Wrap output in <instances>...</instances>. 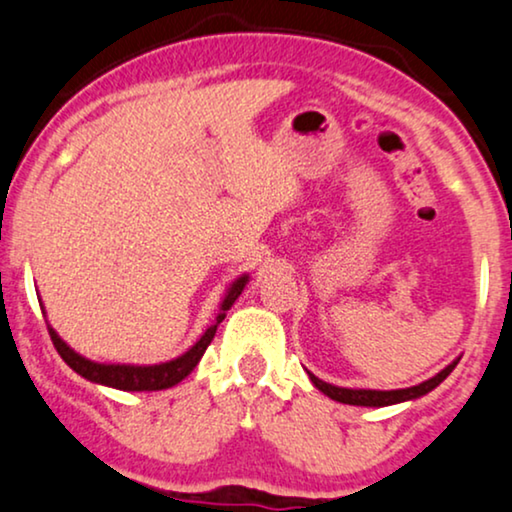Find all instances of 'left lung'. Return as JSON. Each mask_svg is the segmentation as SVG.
Here are the masks:
<instances>
[{
  "mask_svg": "<svg viewBox=\"0 0 512 512\" xmlns=\"http://www.w3.org/2000/svg\"><path fill=\"white\" fill-rule=\"evenodd\" d=\"M461 359V357H458ZM458 359L451 361L449 366L442 368L437 375H432L430 380L425 383H418L413 387H404V390H352V387H338L331 383H323L321 378H316L314 373H309V380H312L316 390H321L326 397H331L333 401H340V404H352V406H392V404H401V401H413L420 399L423 394H428L435 390L439 383H444L446 375L454 371Z\"/></svg>",
  "mask_w": 512,
  "mask_h": 512,
  "instance_id": "obj_1",
  "label": "left lung"
}]
</instances>
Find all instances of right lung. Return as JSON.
Returning <instances> with one entry per match:
<instances>
[{"label": "right lung", "instance_id": "obj_1", "mask_svg": "<svg viewBox=\"0 0 512 512\" xmlns=\"http://www.w3.org/2000/svg\"><path fill=\"white\" fill-rule=\"evenodd\" d=\"M248 274L238 276L234 283H231L229 290H226L222 307H219L217 321L200 335V340L193 345L189 352H184L181 357L165 361V364H153V366H134V364H99V361L84 359L82 354H77L73 347H68L66 342L58 338V333L49 326V335L51 342H54L56 352L61 354V359L73 368L77 375L87 378L89 383H99L106 387H115V390H125V392H153V390H167V387H174L177 383L189 375L193 368L198 366L200 357L205 354V349L215 338L217 326L224 321L226 312L231 309V304L238 300V295L243 293L245 283H248Z\"/></svg>", "mask_w": 512, "mask_h": 512}]
</instances>
